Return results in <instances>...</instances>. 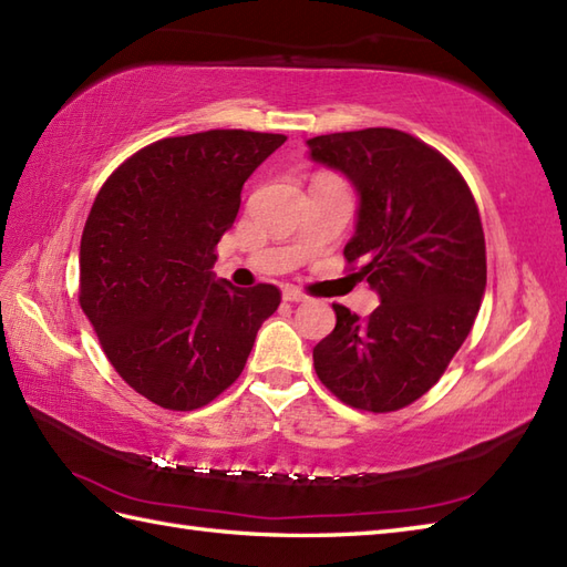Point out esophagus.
Returning <instances> with one entry per match:
<instances>
[{"mask_svg": "<svg viewBox=\"0 0 567 567\" xmlns=\"http://www.w3.org/2000/svg\"><path fill=\"white\" fill-rule=\"evenodd\" d=\"M282 299L289 301V305H299V301H307V295L299 292L297 287H285L282 289Z\"/></svg>", "mask_w": 567, "mask_h": 567, "instance_id": "1", "label": "esophagus"}]
</instances>
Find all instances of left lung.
<instances>
[{"label": "left lung", "instance_id": "8db88e82", "mask_svg": "<svg viewBox=\"0 0 567 567\" xmlns=\"http://www.w3.org/2000/svg\"><path fill=\"white\" fill-rule=\"evenodd\" d=\"M307 147L358 193L343 254L381 301L364 321L333 305V333L313 348L316 374L352 408L399 411L437 384L476 321L485 295L478 207L458 171L401 130L319 135Z\"/></svg>", "mask_w": 567, "mask_h": 567}]
</instances>
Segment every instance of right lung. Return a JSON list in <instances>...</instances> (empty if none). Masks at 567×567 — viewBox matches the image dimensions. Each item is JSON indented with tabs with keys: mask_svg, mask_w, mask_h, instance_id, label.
<instances>
[{
	"mask_svg": "<svg viewBox=\"0 0 567 567\" xmlns=\"http://www.w3.org/2000/svg\"><path fill=\"white\" fill-rule=\"evenodd\" d=\"M285 135L207 130L140 150L103 183L79 246V305L105 358L168 411H195L239 379L280 289L217 280L215 246L248 176Z\"/></svg>",
	"mask_w": 567,
	"mask_h": 567,
	"instance_id": "1",
	"label": "right lung"
}]
</instances>
